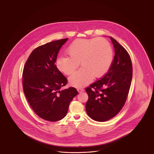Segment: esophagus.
<instances>
[{
    "label": "esophagus",
    "instance_id": "esophagus-1",
    "mask_svg": "<svg viewBox=\"0 0 154 154\" xmlns=\"http://www.w3.org/2000/svg\"><path fill=\"white\" fill-rule=\"evenodd\" d=\"M77 91L79 92H82L84 91V89H83L82 88H77Z\"/></svg>",
    "mask_w": 154,
    "mask_h": 154
}]
</instances>
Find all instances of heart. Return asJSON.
Segmentation results:
<instances>
[{
  "instance_id": "obj_1",
  "label": "heart",
  "mask_w": 154,
  "mask_h": 154,
  "mask_svg": "<svg viewBox=\"0 0 154 154\" xmlns=\"http://www.w3.org/2000/svg\"><path fill=\"white\" fill-rule=\"evenodd\" d=\"M69 56H60L56 60L59 70L67 75L73 73L80 63L82 67L69 78L71 85L83 87L93 79L99 78L109 70L113 60L110 43L103 38H79L67 49Z\"/></svg>"
}]
</instances>
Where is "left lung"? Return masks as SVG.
Instances as JSON below:
<instances>
[{"instance_id":"left-lung-1","label":"left lung","mask_w":154,"mask_h":154,"mask_svg":"<svg viewBox=\"0 0 154 154\" xmlns=\"http://www.w3.org/2000/svg\"><path fill=\"white\" fill-rule=\"evenodd\" d=\"M115 56L108 73L85 89L88 116L104 122L115 117L126 100L132 79V61L127 51L112 37Z\"/></svg>"}]
</instances>
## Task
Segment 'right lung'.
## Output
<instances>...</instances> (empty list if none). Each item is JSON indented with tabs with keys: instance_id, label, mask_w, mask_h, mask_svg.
<instances>
[{
	"instance_id": "right-lung-1",
	"label": "right lung",
	"mask_w": 154,
	"mask_h": 154,
	"mask_svg": "<svg viewBox=\"0 0 154 154\" xmlns=\"http://www.w3.org/2000/svg\"><path fill=\"white\" fill-rule=\"evenodd\" d=\"M68 38L40 45L29 57L23 67V89L30 107L37 115L48 121L65 117L74 97L75 88L61 89L67 80L55 65L59 51Z\"/></svg>"
}]
</instances>
